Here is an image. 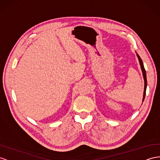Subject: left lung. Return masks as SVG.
<instances>
[{
    "instance_id": "obj_1",
    "label": "left lung",
    "mask_w": 160,
    "mask_h": 160,
    "mask_svg": "<svg viewBox=\"0 0 160 160\" xmlns=\"http://www.w3.org/2000/svg\"><path fill=\"white\" fill-rule=\"evenodd\" d=\"M137 57H138V59H139V64H140V66H141V68L142 72H143V79H144V83H145V85H144V92H143V101H144V99H145V93H146L147 84H148V83H147L146 71H145V68H144L143 63V61H142L141 58H140V57H139V54H137Z\"/></svg>"
}]
</instances>
